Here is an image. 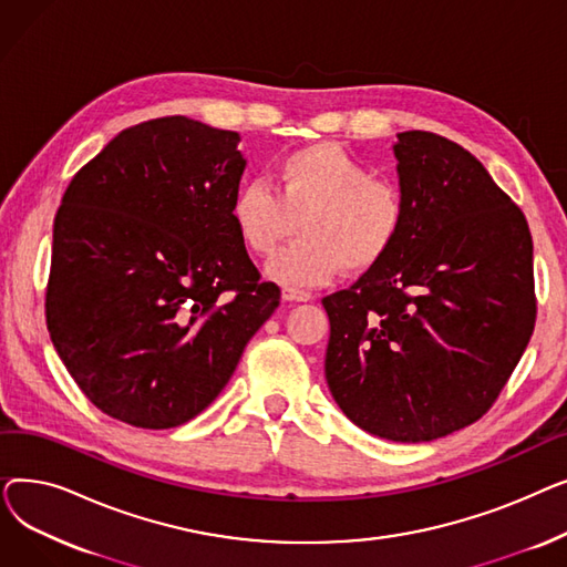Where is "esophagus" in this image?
<instances>
[{
  "instance_id": "1",
  "label": "esophagus",
  "mask_w": 567,
  "mask_h": 567,
  "mask_svg": "<svg viewBox=\"0 0 567 567\" xmlns=\"http://www.w3.org/2000/svg\"><path fill=\"white\" fill-rule=\"evenodd\" d=\"M282 299L289 301V303H306V301H312L315 296H312V291H306V289L285 287V289H282Z\"/></svg>"
}]
</instances>
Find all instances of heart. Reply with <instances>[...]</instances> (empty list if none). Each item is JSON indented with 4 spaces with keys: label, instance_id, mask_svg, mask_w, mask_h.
<instances>
[{
    "label": "heart",
    "instance_id": "obj_1",
    "mask_svg": "<svg viewBox=\"0 0 567 567\" xmlns=\"http://www.w3.org/2000/svg\"><path fill=\"white\" fill-rule=\"evenodd\" d=\"M299 220V241L266 264V276L287 287H317L342 268L363 274L398 244L406 206L400 188L333 142L287 154L276 167V190L259 178L238 186L231 225L255 257L271 255Z\"/></svg>",
    "mask_w": 567,
    "mask_h": 567
}]
</instances>
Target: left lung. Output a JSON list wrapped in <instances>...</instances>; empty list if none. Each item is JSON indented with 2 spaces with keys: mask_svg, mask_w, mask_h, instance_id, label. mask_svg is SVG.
Segmentation results:
<instances>
[{
  "mask_svg": "<svg viewBox=\"0 0 567 567\" xmlns=\"http://www.w3.org/2000/svg\"><path fill=\"white\" fill-rule=\"evenodd\" d=\"M404 227L393 250L321 301L326 381L361 430L421 443L487 413L535 323L524 214L464 146L398 133Z\"/></svg>",
  "mask_w": 567,
  "mask_h": 567,
  "instance_id": "1",
  "label": "left lung"
}]
</instances>
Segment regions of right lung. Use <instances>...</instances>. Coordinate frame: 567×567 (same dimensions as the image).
I'll return each mask as SVG.
<instances>
[{
  "instance_id": "right-lung-1",
  "label": "right lung",
  "mask_w": 567,
  "mask_h": 567,
  "mask_svg": "<svg viewBox=\"0 0 567 567\" xmlns=\"http://www.w3.org/2000/svg\"><path fill=\"white\" fill-rule=\"evenodd\" d=\"M238 133L161 116L110 140L52 229L45 319L80 391L112 419L184 425L212 404L280 289L238 238Z\"/></svg>"
}]
</instances>
